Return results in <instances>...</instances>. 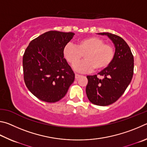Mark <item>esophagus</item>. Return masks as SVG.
Listing matches in <instances>:
<instances>
[{"mask_svg": "<svg viewBox=\"0 0 147 147\" xmlns=\"http://www.w3.org/2000/svg\"><path fill=\"white\" fill-rule=\"evenodd\" d=\"M81 76V75H79V74H76V75H75V78H76V79H78V78H80Z\"/></svg>", "mask_w": 147, "mask_h": 147, "instance_id": "34e87169", "label": "esophagus"}]
</instances>
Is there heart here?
Returning a JSON list of instances; mask_svg holds the SVG:
<instances>
[{
    "mask_svg": "<svg viewBox=\"0 0 147 147\" xmlns=\"http://www.w3.org/2000/svg\"><path fill=\"white\" fill-rule=\"evenodd\" d=\"M114 48L109 43L105 42L102 38L97 36H89L79 39L72 45L68 44L63 50V55L66 61L74 65L76 70L81 72L101 70L109 65L114 57Z\"/></svg>",
    "mask_w": 147,
    "mask_h": 147,
    "instance_id": "heart-1",
    "label": "heart"
}]
</instances>
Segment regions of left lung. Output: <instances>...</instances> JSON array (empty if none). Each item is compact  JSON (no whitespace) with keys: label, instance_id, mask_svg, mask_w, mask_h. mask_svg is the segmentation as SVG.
Listing matches in <instances>:
<instances>
[{"label":"left lung","instance_id":"obj_1","mask_svg":"<svg viewBox=\"0 0 147 147\" xmlns=\"http://www.w3.org/2000/svg\"><path fill=\"white\" fill-rule=\"evenodd\" d=\"M107 35L115 48L114 57L109 66L97 74L88 76L86 93L92 103L107 106L114 103L122 96L129 85L134 74V56L127 43L119 37L110 33Z\"/></svg>","mask_w":147,"mask_h":147}]
</instances>
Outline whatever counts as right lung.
Instances as JSON below:
<instances>
[{"instance_id":"add662e5","label":"right lung","mask_w":147,"mask_h":147,"mask_svg":"<svg viewBox=\"0 0 147 147\" xmlns=\"http://www.w3.org/2000/svg\"><path fill=\"white\" fill-rule=\"evenodd\" d=\"M74 33L49 31L34 38L22 59L28 89L42 101L55 102L66 94L75 74L64 58L63 50Z\"/></svg>"}]
</instances>
